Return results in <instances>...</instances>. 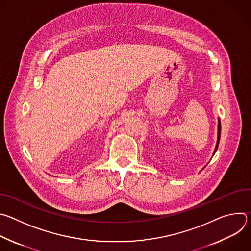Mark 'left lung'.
Wrapping results in <instances>:
<instances>
[{"mask_svg": "<svg viewBox=\"0 0 251 251\" xmlns=\"http://www.w3.org/2000/svg\"><path fill=\"white\" fill-rule=\"evenodd\" d=\"M221 131H222V126H221V120L219 118V122H218V140H217V144H216V148H214V151H213V154L212 156L216 154L217 150H218V147H219V144H220V139H221Z\"/></svg>", "mask_w": 251, "mask_h": 251, "instance_id": "1", "label": "left lung"}]
</instances>
